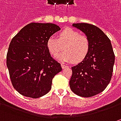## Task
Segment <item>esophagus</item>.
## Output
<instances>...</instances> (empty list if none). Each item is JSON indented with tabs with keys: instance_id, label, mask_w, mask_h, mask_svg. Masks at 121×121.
<instances>
[{
	"instance_id": "obj_1",
	"label": "esophagus",
	"mask_w": 121,
	"mask_h": 121,
	"mask_svg": "<svg viewBox=\"0 0 121 121\" xmlns=\"http://www.w3.org/2000/svg\"><path fill=\"white\" fill-rule=\"evenodd\" d=\"M61 67H62V68H63V69H65V68L68 67L67 65H65V64H63V63H62V64H61Z\"/></svg>"
}]
</instances>
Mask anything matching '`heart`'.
Returning a JSON list of instances; mask_svg holds the SVG:
<instances>
[{"label": "heart", "mask_w": 121, "mask_h": 121, "mask_svg": "<svg viewBox=\"0 0 121 121\" xmlns=\"http://www.w3.org/2000/svg\"><path fill=\"white\" fill-rule=\"evenodd\" d=\"M47 48L50 54L56 56L63 49L65 51L56 58L64 62L80 63L89 53L90 43L88 38L77 31L67 28L58 34V38L50 36L47 40Z\"/></svg>", "instance_id": "heart-1"}]
</instances>
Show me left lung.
<instances>
[{"label":"left lung","instance_id":"8db88e82","mask_svg":"<svg viewBox=\"0 0 121 121\" xmlns=\"http://www.w3.org/2000/svg\"><path fill=\"white\" fill-rule=\"evenodd\" d=\"M90 43L86 58L73 66L69 81L71 90L81 97H91L103 91L111 80L114 64L113 49L108 36L98 27L86 23H73Z\"/></svg>","mask_w":121,"mask_h":121}]
</instances>
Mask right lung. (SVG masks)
<instances>
[{
	"label": "right lung",
	"mask_w": 121,
	"mask_h": 121,
	"mask_svg": "<svg viewBox=\"0 0 121 121\" xmlns=\"http://www.w3.org/2000/svg\"><path fill=\"white\" fill-rule=\"evenodd\" d=\"M60 30L53 23H31L12 39L7 66L13 86L21 95L38 98L51 90L52 79L62 68L51 56L47 40Z\"/></svg>",
	"instance_id": "obj_1"
}]
</instances>
